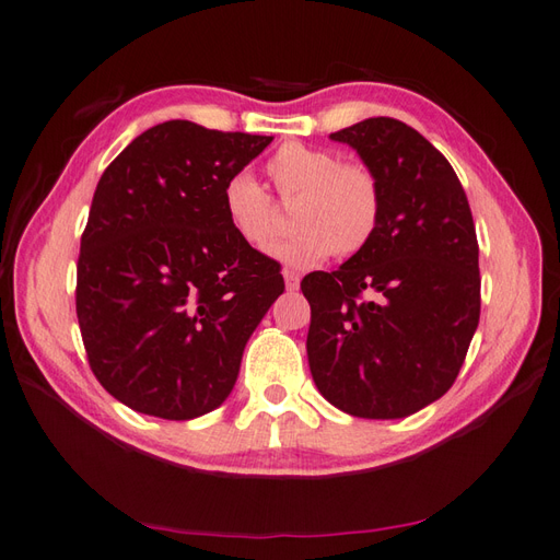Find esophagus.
I'll list each match as a JSON object with an SVG mask.
<instances>
[{"label":"esophagus","instance_id":"obj_1","mask_svg":"<svg viewBox=\"0 0 560 560\" xmlns=\"http://www.w3.org/2000/svg\"><path fill=\"white\" fill-rule=\"evenodd\" d=\"M282 278H284V284H288V290H300V276H296L294 270H282Z\"/></svg>","mask_w":560,"mask_h":560}]
</instances>
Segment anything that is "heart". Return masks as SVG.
<instances>
[{"instance_id": "obj_1", "label": "heart", "mask_w": 560, "mask_h": 560, "mask_svg": "<svg viewBox=\"0 0 560 560\" xmlns=\"http://www.w3.org/2000/svg\"><path fill=\"white\" fill-rule=\"evenodd\" d=\"M280 201L294 203V237L272 246V258L292 268H312L332 254L352 256L374 240L381 225L383 194L374 172L342 163L338 153L304 143H284L266 165ZM222 210L230 230L256 252L278 234L270 196L246 172L222 186Z\"/></svg>"}]
</instances>
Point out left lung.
<instances>
[{
	"label": "left lung",
	"instance_id": "left-lung-1",
	"mask_svg": "<svg viewBox=\"0 0 560 560\" xmlns=\"http://www.w3.org/2000/svg\"><path fill=\"white\" fill-rule=\"evenodd\" d=\"M330 139L374 172L383 213L362 252L302 280L312 304L308 369L342 412L402 419L448 393L475 338V222L448 160L407 124L371 117Z\"/></svg>",
	"mask_w": 560,
	"mask_h": 560
}]
</instances>
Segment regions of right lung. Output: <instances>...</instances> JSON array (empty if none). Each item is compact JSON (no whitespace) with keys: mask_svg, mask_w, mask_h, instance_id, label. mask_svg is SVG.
<instances>
[{"mask_svg":"<svg viewBox=\"0 0 560 560\" xmlns=\"http://www.w3.org/2000/svg\"><path fill=\"white\" fill-rule=\"evenodd\" d=\"M270 141L172 119L136 136L97 182L77 316L95 378L136 412H213L284 292L280 266L242 242L222 210V186Z\"/></svg>","mask_w":560,"mask_h":560,"instance_id":"add662e5","label":"right lung"}]
</instances>
